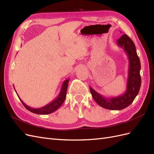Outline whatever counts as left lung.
Returning a JSON list of instances; mask_svg holds the SVG:
<instances>
[{
  "mask_svg": "<svg viewBox=\"0 0 154 154\" xmlns=\"http://www.w3.org/2000/svg\"><path fill=\"white\" fill-rule=\"evenodd\" d=\"M117 45L124 50L129 60L125 92L116 97H105L90 86V92L96 103L101 107L109 110H121L131 105L139 94L141 85L140 62L133 42L128 35L124 34L117 40Z\"/></svg>",
  "mask_w": 154,
  "mask_h": 154,
  "instance_id": "obj_1",
  "label": "left lung"
}]
</instances>
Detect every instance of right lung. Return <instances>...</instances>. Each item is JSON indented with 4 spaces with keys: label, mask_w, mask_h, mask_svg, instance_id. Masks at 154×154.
Returning <instances> with one entry per match:
<instances>
[{
    "label": "right lung",
    "mask_w": 154,
    "mask_h": 154,
    "mask_svg": "<svg viewBox=\"0 0 154 154\" xmlns=\"http://www.w3.org/2000/svg\"><path fill=\"white\" fill-rule=\"evenodd\" d=\"M69 79H66L63 82V84L62 85V88L60 89V93H59L58 96L55 98L54 100H53L51 102H50L49 103L45 105V106H43L42 107L40 108H38V109H34L29 107L27 105H26L24 102H23L19 96V100L21 101V103L23 105L25 106V107L29 110V111L32 112L35 114H38V115H48V114H51L60 107V106L62 105V103H64V101L66 99V92H67V89H68V82H69ZM15 89V88H14ZM16 92V91H15ZM18 96V95H17Z\"/></svg>",
    "instance_id": "obj_1"
}]
</instances>
